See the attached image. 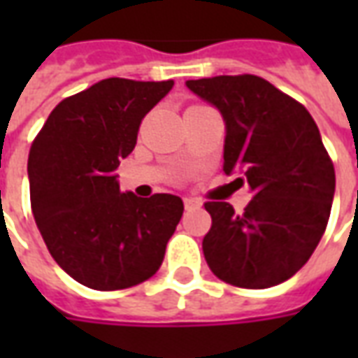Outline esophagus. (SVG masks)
<instances>
[{
	"mask_svg": "<svg viewBox=\"0 0 358 358\" xmlns=\"http://www.w3.org/2000/svg\"><path fill=\"white\" fill-rule=\"evenodd\" d=\"M184 207H186L187 210L197 209V207H201V201H199V199H194V197H184Z\"/></svg>",
	"mask_w": 358,
	"mask_h": 358,
	"instance_id": "1",
	"label": "esophagus"
}]
</instances>
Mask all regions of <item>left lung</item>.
<instances>
[{
    "label": "left lung",
    "mask_w": 358,
    "mask_h": 358,
    "mask_svg": "<svg viewBox=\"0 0 358 358\" xmlns=\"http://www.w3.org/2000/svg\"><path fill=\"white\" fill-rule=\"evenodd\" d=\"M226 122V174H240L253 199L238 215L207 201L213 224L203 255L213 274L236 287L264 289L307 263L322 238L336 172L315 118L299 101L255 74L187 80Z\"/></svg>",
    "instance_id": "8db88e82"
}]
</instances>
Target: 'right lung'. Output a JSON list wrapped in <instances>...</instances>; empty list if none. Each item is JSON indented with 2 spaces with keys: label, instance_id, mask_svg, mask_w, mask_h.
<instances>
[{
  "label": "right lung",
  "instance_id": "right-lung-1",
  "mask_svg": "<svg viewBox=\"0 0 358 358\" xmlns=\"http://www.w3.org/2000/svg\"><path fill=\"white\" fill-rule=\"evenodd\" d=\"M172 80L107 78L59 103L28 155L30 205L55 263L86 287L126 289L155 274L184 203L120 194L115 171Z\"/></svg>",
  "mask_w": 358,
  "mask_h": 358
}]
</instances>
